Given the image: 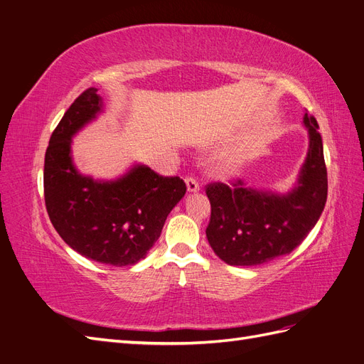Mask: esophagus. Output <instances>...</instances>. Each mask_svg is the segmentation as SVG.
<instances>
[{
    "label": "esophagus",
    "instance_id": "1",
    "mask_svg": "<svg viewBox=\"0 0 364 364\" xmlns=\"http://www.w3.org/2000/svg\"><path fill=\"white\" fill-rule=\"evenodd\" d=\"M185 183H186V188H188V191H191V193H196L200 190V183L194 178V176H186Z\"/></svg>",
    "mask_w": 364,
    "mask_h": 364
}]
</instances>
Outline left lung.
Here are the masks:
<instances>
[{
  "label": "left lung",
  "mask_w": 364,
  "mask_h": 364,
  "mask_svg": "<svg viewBox=\"0 0 364 364\" xmlns=\"http://www.w3.org/2000/svg\"><path fill=\"white\" fill-rule=\"evenodd\" d=\"M304 123L310 150L299 183L287 196L246 188L243 181L205 186L211 203L206 237L220 259L230 266H258L299 246L321 217L328 196L322 136L313 115Z\"/></svg>",
  "instance_id": "obj_1"
}]
</instances>
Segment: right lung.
Segmentation results:
<instances>
[{
  "label": "right lung",
  "mask_w": 364,
  "mask_h": 364,
  "mask_svg": "<svg viewBox=\"0 0 364 364\" xmlns=\"http://www.w3.org/2000/svg\"><path fill=\"white\" fill-rule=\"evenodd\" d=\"M100 109L97 90L87 87L59 121L46 151L43 197L54 229L70 247L97 262L132 266L156 243L186 185L179 176H162L144 165L114 182L77 173L71 136Z\"/></svg>",
  "instance_id": "add662e5"
}]
</instances>
